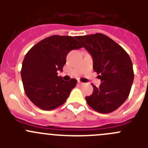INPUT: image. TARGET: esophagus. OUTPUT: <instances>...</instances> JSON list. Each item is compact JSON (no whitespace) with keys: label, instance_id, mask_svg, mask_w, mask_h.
Returning a JSON list of instances; mask_svg holds the SVG:
<instances>
[{"label":"esophagus","instance_id":"1","mask_svg":"<svg viewBox=\"0 0 148 148\" xmlns=\"http://www.w3.org/2000/svg\"><path fill=\"white\" fill-rule=\"evenodd\" d=\"M78 85H80V86H82L84 84V83H83V82H78Z\"/></svg>","mask_w":148,"mask_h":148}]
</instances>
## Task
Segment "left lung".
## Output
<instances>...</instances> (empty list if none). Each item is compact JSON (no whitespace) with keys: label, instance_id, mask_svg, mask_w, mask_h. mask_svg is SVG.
<instances>
[{"label":"left lung","instance_id":"obj_1","mask_svg":"<svg viewBox=\"0 0 148 148\" xmlns=\"http://www.w3.org/2000/svg\"><path fill=\"white\" fill-rule=\"evenodd\" d=\"M82 47L92 56L93 70L101 84L93 87L92 95L85 97L94 110L109 113L118 109L130 94L134 78L133 64L126 51L101 33L77 36Z\"/></svg>","mask_w":148,"mask_h":148}]
</instances>
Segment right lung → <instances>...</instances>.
Instances as JSON below:
<instances>
[{"label": "right lung", "mask_w": 148, "mask_h": 148, "mask_svg": "<svg viewBox=\"0 0 148 148\" xmlns=\"http://www.w3.org/2000/svg\"><path fill=\"white\" fill-rule=\"evenodd\" d=\"M77 36L52 35L33 46L22 64V82L29 100L40 109L52 110L62 105L76 86L77 80L64 81L58 76L73 49L82 47Z\"/></svg>", "instance_id": "1"}]
</instances>
